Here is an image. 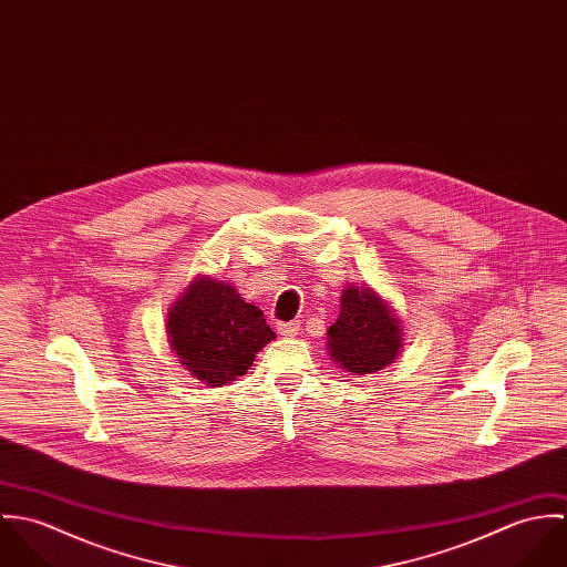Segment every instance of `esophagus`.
Masks as SVG:
<instances>
[{
    "label": "esophagus",
    "mask_w": 567,
    "mask_h": 567,
    "mask_svg": "<svg viewBox=\"0 0 567 567\" xmlns=\"http://www.w3.org/2000/svg\"><path fill=\"white\" fill-rule=\"evenodd\" d=\"M275 327H277L279 336H284V338H290V336L299 333V323L297 321H292V323H277Z\"/></svg>",
    "instance_id": "esophagus-1"
}]
</instances>
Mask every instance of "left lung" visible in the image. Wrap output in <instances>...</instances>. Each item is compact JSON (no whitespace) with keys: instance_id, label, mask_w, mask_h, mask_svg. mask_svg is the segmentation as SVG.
<instances>
[{"instance_id":"left-lung-1","label":"left lung","mask_w":567,"mask_h":567,"mask_svg":"<svg viewBox=\"0 0 567 567\" xmlns=\"http://www.w3.org/2000/svg\"><path fill=\"white\" fill-rule=\"evenodd\" d=\"M402 321L369 286H349L340 297L338 321L327 329L329 355L353 375L378 373L402 349Z\"/></svg>"}]
</instances>
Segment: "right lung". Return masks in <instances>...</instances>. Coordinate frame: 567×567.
I'll use <instances>...</instances> for the list:
<instances>
[{
	"label": "right lung",
	"mask_w": 567,
	"mask_h": 567,
	"mask_svg": "<svg viewBox=\"0 0 567 567\" xmlns=\"http://www.w3.org/2000/svg\"><path fill=\"white\" fill-rule=\"evenodd\" d=\"M169 347L192 378L225 386L244 375L275 331L240 292L207 275L196 277L167 312Z\"/></svg>",
	"instance_id": "add662e5"
}]
</instances>
